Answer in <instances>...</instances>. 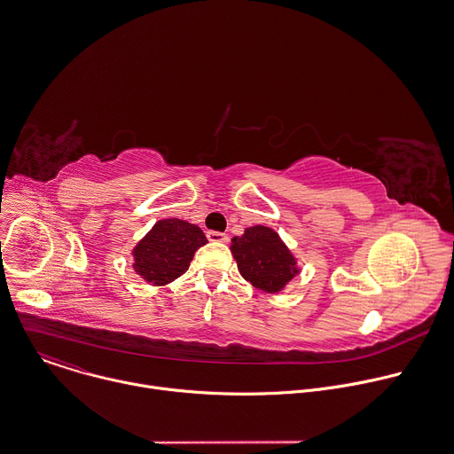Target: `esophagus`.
Wrapping results in <instances>:
<instances>
[{
  "instance_id": "esophagus-1",
  "label": "esophagus",
  "mask_w": 454,
  "mask_h": 454,
  "mask_svg": "<svg viewBox=\"0 0 454 454\" xmlns=\"http://www.w3.org/2000/svg\"><path fill=\"white\" fill-rule=\"evenodd\" d=\"M207 239L210 242H228V235L226 233H221V231H208L207 233Z\"/></svg>"
}]
</instances>
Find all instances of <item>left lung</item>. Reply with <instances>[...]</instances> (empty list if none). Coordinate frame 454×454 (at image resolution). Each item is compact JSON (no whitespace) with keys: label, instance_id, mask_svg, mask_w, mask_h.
I'll list each match as a JSON object with an SVG mask.
<instances>
[{"label":"left lung","instance_id":"8db88e82","mask_svg":"<svg viewBox=\"0 0 454 454\" xmlns=\"http://www.w3.org/2000/svg\"><path fill=\"white\" fill-rule=\"evenodd\" d=\"M230 249L242 278L267 294L281 292L301 272L292 251L269 226L246 228L242 237L231 239Z\"/></svg>","mask_w":454,"mask_h":454}]
</instances>
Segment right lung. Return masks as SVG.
<instances>
[{"label":"right lung","mask_w":454,"mask_h":454,"mask_svg":"<svg viewBox=\"0 0 454 454\" xmlns=\"http://www.w3.org/2000/svg\"><path fill=\"white\" fill-rule=\"evenodd\" d=\"M207 242L200 226L160 219L132 249V269L153 286L168 285L187 272L194 253Z\"/></svg>","instance_id":"1"}]
</instances>
